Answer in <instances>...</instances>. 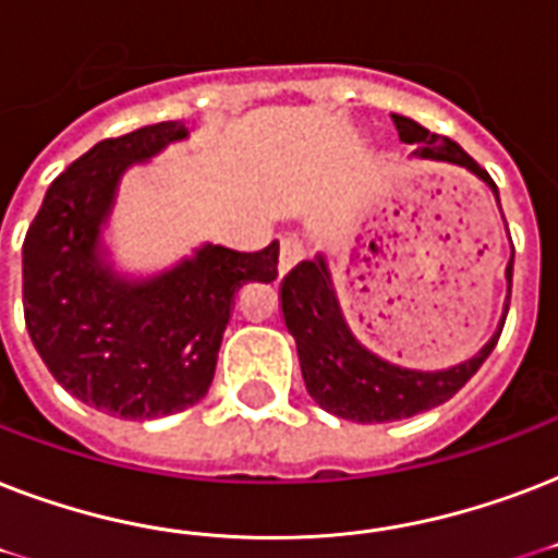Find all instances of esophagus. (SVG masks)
<instances>
[{"label":"esophagus","instance_id":"esophagus-1","mask_svg":"<svg viewBox=\"0 0 558 558\" xmlns=\"http://www.w3.org/2000/svg\"><path fill=\"white\" fill-rule=\"evenodd\" d=\"M304 260V245L298 243L295 236H287L283 243H280V257H278V275L283 278L287 271H292L298 263Z\"/></svg>","mask_w":558,"mask_h":558}]
</instances>
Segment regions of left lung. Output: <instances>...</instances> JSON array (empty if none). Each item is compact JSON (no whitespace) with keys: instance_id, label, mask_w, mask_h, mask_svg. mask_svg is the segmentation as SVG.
Returning a JSON list of instances; mask_svg holds the SVG:
<instances>
[{"instance_id":"left-lung-1","label":"left lung","mask_w":558,"mask_h":558,"mask_svg":"<svg viewBox=\"0 0 558 558\" xmlns=\"http://www.w3.org/2000/svg\"><path fill=\"white\" fill-rule=\"evenodd\" d=\"M393 124L399 130V142L414 144L411 159L446 161V165L469 170L493 191L498 210H501V196H498L495 182L460 144L428 133L425 126L405 116H393ZM504 228H507V219H504ZM512 257L515 252L510 254V263L504 269L507 298H504L501 322L489 341L475 356L463 359L458 365L440 367V371L397 365V362L373 353L344 318L327 257L318 252L315 260L298 263L295 269L280 280V313H283L289 336L295 339L304 385L310 397L315 399V405H322L327 414H336L350 423H393V420L423 414L428 408L442 405L446 399L454 397L498 344V336L507 322V310H510Z\"/></svg>"}]
</instances>
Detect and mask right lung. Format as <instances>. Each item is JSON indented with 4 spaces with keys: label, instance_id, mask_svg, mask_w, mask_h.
Here are the masks:
<instances>
[{
    "label": "right lung",
    "instance_id": "1",
    "mask_svg": "<svg viewBox=\"0 0 558 558\" xmlns=\"http://www.w3.org/2000/svg\"><path fill=\"white\" fill-rule=\"evenodd\" d=\"M182 121L107 138L51 182L22 243L25 327L74 399L124 420H156L208 393L231 301L278 278V240L260 252L202 243L165 269L130 271L109 243L121 179L170 144Z\"/></svg>",
    "mask_w": 558,
    "mask_h": 558
}]
</instances>
